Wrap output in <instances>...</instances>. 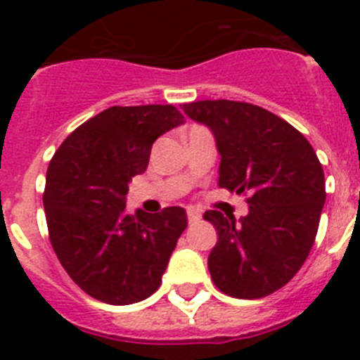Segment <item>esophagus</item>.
Here are the masks:
<instances>
[{
  "label": "esophagus",
  "instance_id": "34e87169",
  "mask_svg": "<svg viewBox=\"0 0 360 360\" xmlns=\"http://www.w3.org/2000/svg\"><path fill=\"white\" fill-rule=\"evenodd\" d=\"M200 218H202L200 211H196V209H187V219H189V224H196V221H200Z\"/></svg>",
  "mask_w": 360,
  "mask_h": 360
}]
</instances>
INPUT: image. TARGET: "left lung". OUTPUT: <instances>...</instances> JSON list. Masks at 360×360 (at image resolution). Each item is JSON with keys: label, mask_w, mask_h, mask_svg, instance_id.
Wrapping results in <instances>:
<instances>
[{"label": "left lung", "mask_w": 360, "mask_h": 360, "mask_svg": "<svg viewBox=\"0 0 360 360\" xmlns=\"http://www.w3.org/2000/svg\"><path fill=\"white\" fill-rule=\"evenodd\" d=\"M184 113L214 136L218 186L250 193L240 219L203 214L218 234L207 259L212 281L232 297H265L297 274L314 245L326 200L323 165L297 129L254 104L198 101Z\"/></svg>", "instance_id": "left-lung-1"}]
</instances>
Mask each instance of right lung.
<instances>
[{"instance_id": "1", "label": "right lung", "mask_w": 360, "mask_h": 360, "mask_svg": "<svg viewBox=\"0 0 360 360\" xmlns=\"http://www.w3.org/2000/svg\"><path fill=\"white\" fill-rule=\"evenodd\" d=\"M180 124L171 104L108 108L50 160L43 195L50 241L73 283L103 303L149 297L186 231L182 207L126 212L129 182L148 167L153 142Z\"/></svg>"}]
</instances>
